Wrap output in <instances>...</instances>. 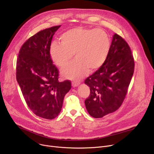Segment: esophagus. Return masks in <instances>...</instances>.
I'll return each mask as SVG.
<instances>
[{
    "label": "esophagus",
    "mask_w": 154,
    "mask_h": 154,
    "mask_svg": "<svg viewBox=\"0 0 154 154\" xmlns=\"http://www.w3.org/2000/svg\"><path fill=\"white\" fill-rule=\"evenodd\" d=\"M79 84H80V82H75V81L72 82V85L73 87H77V86H78Z\"/></svg>",
    "instance_id": "esophagus-1"
}]
</instances>
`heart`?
Wrapping results in <instances>:
<instances>
[{"label": "heart", "mask_w": 154, "mask_h": 154, "mask_svg": "<svg viewBox=\"0 0 154 154\" xmlns=\"http://www.w3.org/2000/svg\"><path fill=\"white\" fill-rule=\"evenodd\" d=\"M60 43L54 42L50 47L54 63L62 67L72 60L73 53L76 59L61 70L62 76L79 80L89 71L99 69L106 62L110 48L109 35L100 29L75 27L60 37Z\"/></svg>", "instance_id": "b5f03b06"}]
</instances>
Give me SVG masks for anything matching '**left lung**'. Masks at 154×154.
<instances>
[{
    "label": "left lung",
    "instance_id": "left-lung-1",
    "mask_svg": "<svg viewBox=\"0 0 154 154\" xmlns=\"http://www.w3.org/2000/svg\"><path fill=\"white\" fill-rule=\"evenodd\" d=\"M134 66L130 47L122 37L115 34L106 62L85 80L91 91L85 105L92 117L102 118L122 106L134 74Z\"/></svg>",
    "mask_w": 154,
    "mask_h": 154
}]
</instances>
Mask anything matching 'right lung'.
<instances>
[{
  "label": "right lung",
  "instance_id": "obj_1",
  "mask_svg": "<svg viewBox=\"0 0 154 154\" xmlns=\"http://www.w3.org/2000/svg\"><path fill=\"white\" fill-rule=\"evenodd\" d=\"M60 26L37 32L23 43L16 65V79L29 109L46 119L57 117L64 97L71 88L69 80L60 82L59 70L51 59L50 47Z\"/></svg>",
  "mask_w": 154,
  "mask_h": 154
}]
</instances>
